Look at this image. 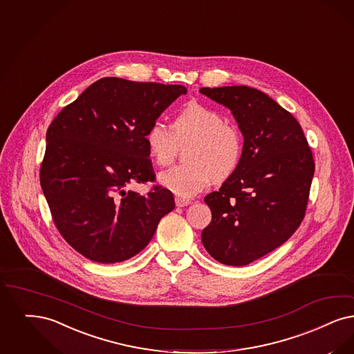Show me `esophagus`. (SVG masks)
Segmentation results:
<instances>
[{"instance_id":"esophagus-1","label":"esophagus","mask_w":354,"mask_h":354,"mask_svg":"<svg viewBox=\"0 0 354 354\" xmlns=\"http://www.w3.org/2000/svg\"><path fill=\"white\" fill-rule=\"evenodd\" d=\"M175 203L178 207H187L191 204V200L189 198H180V196H176L175 198Z\"/></svg>"}]
</instances>
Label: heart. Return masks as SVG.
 <instances>
[{
	"label": "heart",
	"mask_w": 354,
	"mask_h": 354,
	"mask_svg": "<svg viewBox=\"0 0 354 354\" xmlns=\"http://www.w3.org/2000/svg\"><path fill=\"white\" fill-rule=\"evenodd\" d=\"M145 141L159 166H169L178 156L179 146L191 142L183 166L163 171L159 182L174 194L191 198L211 182L223 183L240 166L243 137L223 114L200 104H189L175 115L172 130L162 122L147 129Z\"/></svg>",
	"instance_id": "b5f03b06"
}]
</instances>
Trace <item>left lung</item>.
Segmentation results:
<instances>
[{"mask_svg": "<svg viewBox=\"0 0 354 354\" xmlns=\"http://www.w3.org/2000/svg\"><path fill=\"white\" fill-rule=\"evenodd\" d=\"M200 92L232 111L245 138L237 171L204 198L212 220L201 242L216 261L245 266L279 248L301 224L315 160L295 117L263 92L245 85Z\"/></svg>", "mask_w": 354, "mask_h": 354, "instance_id": "8db88e82", "label": "left lung"}]
</instances>
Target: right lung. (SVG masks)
Here are the masks:
<instances>
[{"label":"right lung","instance_id":"obj_1","mask_svg":"<svg viewBox=\"0 0 354 354\" xmlns=\"http://www.w3.org/2000/svg\"><path fill=\"white\" fill-rule=\"evenodd\" d=\"M185 93L183 85L102 77L50 124L41 187L59 233L85 258L114 263L138 254L175 208L163 185L146 195L130 188L156 182L145 134Z\"/></svg>","mask_w":354,"mask_h":354}]
</instances>
